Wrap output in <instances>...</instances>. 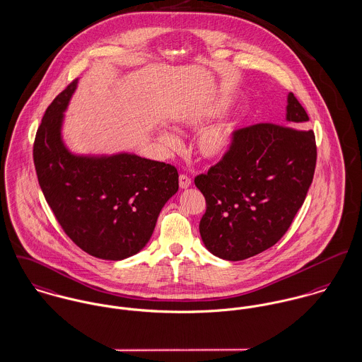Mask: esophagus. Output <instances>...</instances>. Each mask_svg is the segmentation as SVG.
Listing matches in <instances>:
<instances>
[{"label":"esophagus","instance_id":"1","mask_svg":"<svg viewBox=\"0 0 362 362\" xmlns=\"http://www.w3.org/2000/svg\"><path fill=\"white\" fill-rule=\"evenodd\" d=\"M179 186H180V189H189L192 186V179L187 175H180L179 176Z\"/></svg>","mask_w":362,"mask_h":362}]
</instances>
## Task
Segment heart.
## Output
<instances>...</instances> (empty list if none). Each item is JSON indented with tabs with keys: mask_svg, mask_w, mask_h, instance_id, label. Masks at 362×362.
Here are the masks:
<instances>
[{
	"mask_svg": "<svg viewBox=\"0 0 362 362\" xmlns=\"http://www.w3.org/2000/svg\"><path fill=\"white\" fill-rule=\"evenodd\" d=\"M233 106V100L227 96L214 95L195 99L193 102L177 110L173 119L179 128L195 131L199 129L214 119L221 117L219 120L209 124L201 129L195 139V148L198 156L206 161H221L233 150L238 129L240 119L234 115L223 114L228 112ZM158 139L167 147L169 151H176L180 148V139L177 135L165 127L157 129Z\"/></svg>",
	"mask_w": 362,
	"mask_h": 362,
	"instance_id": "1",
	"label": "heart"
}]
</instances>
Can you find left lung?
Wrapping results in <instances>:
<instances>
[{
    "label": "left lung",
    "mask_w": 362,
    "mask_h": 362,
    "mask_svg": "<svg viewBox=\"0 0 362 362\" xmlns=\"http://www.w3.org/2000/svg\"><path fill=\"white\" fill-rule=\"evenodd\" d=\"M307 121L306 110L288 93L284 125L240 129L227 157L195 177L206 201L199 234L212 255L244 260L269 250L286 233L315 169V138Z\"/></svg>",
    "instance_id": "left-lung-1"
}]
</instances>
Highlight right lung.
<instances>
[{
	"instance_id": "right-lung-1",
	"label": "right lung",
	"mask_w": 362,
	"mask_h": 362,
	"mask_svg": "<svg viewBox=\"0 0 362 362\" xmlns=\"http://www.w3.org/2000/svg\"><path fill=\"white\" fill-rule=\"evenodd\" d=\"M80 80L49 105L34 141L44 197L66 234L86 253L122 260L150 241L158 215L179 190L176 168L135 153L85 154L64 141V112Z\"/></svg>"
}]
</instances>
